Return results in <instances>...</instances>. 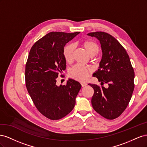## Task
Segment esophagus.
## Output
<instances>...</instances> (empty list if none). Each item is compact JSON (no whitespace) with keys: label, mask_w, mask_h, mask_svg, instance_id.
<instances>
[{"label":"esophagus","mask_w":147,"mask_h":147,"mask_svg":"<svg viewBox=\"0 0 147 147\" xmlns=\"http://www.w3.org/2000/svg\"><path fill=\"white\" fill-rule=\"evenodd\" d=\"M81 84H82V87H84V86H87L88 84H87L86 83H82Z\"/></svg>","instance_id":"34e87169"}]
</instances>
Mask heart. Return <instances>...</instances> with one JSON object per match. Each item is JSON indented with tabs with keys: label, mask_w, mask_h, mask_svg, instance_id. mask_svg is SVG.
Wrapping results in <instances>:
<instances>
[{
	"label": "heart",
	"mask_w": 147,
	"mask_h": 147,
	"mask_svg": "<svg viewBox=\"0 0 147 147\" xmlns=\"http://www.w3.org/2000/svg\"><path fill=\"white\" fill-rule=\"evenodd\" d=\"M82 45L85 49L88 55L92 56L96 55L99 51L97 44L91 40H87L82 42ZM75 49L74 44L70 43L67 45L63 49V56L67 63H70L73 60V54ZM90 70L83 65L76 64L73 66L69 70V76L80 82L85 81L89 77Z\"/></svg>",
	"instance_id": "1"
}]
</instances>
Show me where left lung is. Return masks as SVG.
<instances>
[{
    "mask_svg": "<svg viewBox=\"0 0 147 147\" xmlns=\"http://www.w3.org/2000/svg\"><path fill=\"white\" fill-rule=\"evenodd\" d=\"M99 40L102 52L99 69L93 74L100 84L99 87L88 84L94 90L91 99L93 109L103 117L113 119L124 112L134 89V72L125 49L116 38L104 32L88 34Z\"/></svg>",
    "mask_w": 147,
    "mask_h": 147,
    "instance_id": "1",
    "label": "left lung"
}]
</instances>
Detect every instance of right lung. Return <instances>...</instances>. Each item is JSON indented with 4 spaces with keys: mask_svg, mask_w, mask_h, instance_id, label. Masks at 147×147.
<instances>
[{
    "mask_svg": "<svg viewBox=\"0 0 147 147\" xmlns=\"http://www.w3.org/2000/svg\"><path fill=\"white\" fill-rule=\"evenodd\" d=\"M51 32L31 48L26 64L28 91L38 110L47 118L57 120L74 108L81 84L69 78L65 85L56 84V78L66 68L63 49L79 34Z\"/></svg>",
    "mask_w": 147,
    "mask_h": 147,
    "instance_id": "add662e5",
    "label": "right lung"
}]
</instances>
